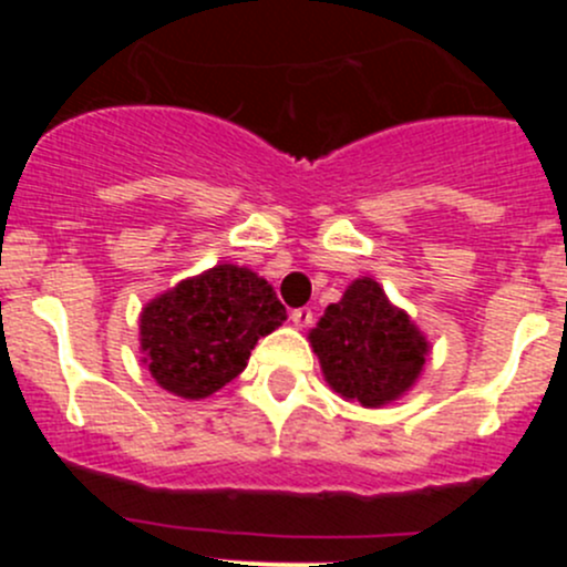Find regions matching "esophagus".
I'll use <instances>...</instances> for the list:
<instances>
[{"label": "esophagus", "instance_id": "esophagus-1", "mask_svg": "<svg viewBox=\"0 0 567 567\" xmlns=\"http://www.w3.org/2000/svg\"><path fill=\"white\" fill-rule=\"evenodd\" d=\"M290 320H293V326H299V329H307V326L312 323V310L310 307H299V310L290 312Z\"/></svg>", "mask_w": 567, "mask_h": 567}]
</instances>
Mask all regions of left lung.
I'll return each mask as SVG.
<instances>
[{"label":"left lung","instance_id":"left-lung-1","mask_svg":"<svg viewBox=\"0 0 567 567\" xmlns=\"http://www.w3.org/2000/svg\"><path fill=\"white\" fill-rule=\"evenodd\" d=\"M310 346L331 390L364 409H381L409 392L431 348L370 277L353 279L342 299L326 307Z\"/></svg>","mask_w":567,"mask_h":567}]
</instances>
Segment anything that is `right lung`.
Returning a JSON list of instances; mask_svg holds the SVG:
<instances>
[{
    "instance_id": "right-lung-1",
    "label": "right lung",
    "mask_w": 567,
    "mask_h": 567,
    "mask_svg": "<svg viewBox=\"0 0 567 567\" xmlns=\"http://www.w3.org/2000/svg\"><path fill=\"white\" fill-rule=\"evenodd\" d=\"M285 307L255 271L219 262L156 296L140 316L142 362L162 390L203 400L230 384Z\"/></svg>"
}]
</instances>
